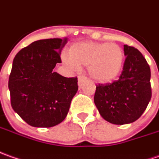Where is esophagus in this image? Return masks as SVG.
<instances>
[{"mask_svg":"<svg viewBox=\"0 0 159 159\" xmlns=\"http://www.w3.org/2000/svg\"><path fill=\"white\" fill-rule=\"evenodd\" d=\"M87 80V77L85 76V75H79L78 76V85H79V87L82 86V84L84 82H85Z\"/></svg>","mask_w":159,"mask_h":159,"instance_id":"34e87169","label":"esophagus"}]
</instances>
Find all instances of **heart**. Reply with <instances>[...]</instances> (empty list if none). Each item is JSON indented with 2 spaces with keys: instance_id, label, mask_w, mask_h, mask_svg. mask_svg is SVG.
Wrapping results in <instances>:
<instances>
[{
  "instance_id": "b5f03b06",
  "label": "heart",
  "mask_w": 159,
  "mask_h": 159,
  "mask_svg": "<svg viewBox=\"0 0 159 159\" xmlns=\"http://www.w3.org/2000/svg\"><path fill=\"white\" fill-rule=\"evenodd\" d=\"M63 61L71 67L89 66L91 77L107 83L115 79L124 65L125 52L119 45L108 43H80L72 45Z\"/></svg>"
}]
</instances>
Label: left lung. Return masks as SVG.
<instances>
[{
  "mask_svg": "<svg viewBox=\"0 0 159 159\" xmlns=\"http://www.w3.org/2000/svg\"><path fill=\"white\" fill-rule=\"evenodd\" d=\"M126 56L119 78L96 87L94 102L100 115L114 125L133 123L142 116L152 98L151 69L142 53L124 46Z\"/></svg>",
  "mask_w": 159,
  "mask_h": 159,
  "instance_id": "8db88e82",
  "label": "left lung"
}]
</instances>
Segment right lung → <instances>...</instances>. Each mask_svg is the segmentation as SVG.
<instances>
[{"mask_svg": "<svg viewBox=\"0 0 159 159\" xmlns=\"http://www.w3.org/2000/svg\"><path fill=\"white\" fill-rule=\"evenodd\" d=\"M67 39H44L21 48L8 78L13 110L34 127H53L65 119L77 89V77L54 72Z\"/></svg>", "mask_w": 159, "mask_h": 159, "instance_id": "obj_1", "label": "right lung"}]
</instances>
